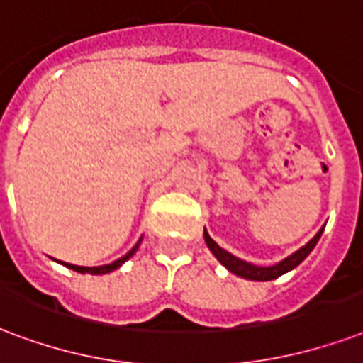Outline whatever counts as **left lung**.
Returning a JSON list of instances; mask_svg holds the SVG:
<instances>
[{
	"instance_id": "8db88e82",
	"label": "left lung",
	"mask_w": 363,
	"mask_h": 363,
	"mask_svg": "<svg viewBox=\"0 0 363 363\" xmlns=\"http://www.w3.org/2000/svg\"><path fill=\"white\" fill-rule=\"evenodd\" d=\"M322 232L323 228L318 232L316 236L312 238L306 245H303V247L298 249V251H295L293 255H289L287 259L280 261L278 264H274V267H257V264H251V262H245L242 261V259H238V257H234L232 253H228L226 249L220 247L217 242H213V238L207 234V230H203V238H206L207 247L211 249L213 255L217 257V261L220 262L223 267L228 268L232 274H236L240 278H245V280L268 281L276 280V278H280L281 274L289 272V270H293L295 267H298L306 257L311 255L312 249L316 247V243L318 240H320V236H322Z\"/></svg>"
}]
</instances>
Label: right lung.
Segmentation results:
<instances>
[{"label": "right lung", "instance_id": "add662e5", "mask_svg": "<svg viewBox=\"0 0 363 363\" xmlns=\"http://www.w3.org/2000/svg\"><path fill=\"white\" fill-rule=\"evenodd\" d=\"M138 245H140V240H138L137 243H135V247L129 251V253H125V255L121 257V259H118V261L110 262V264H102V267H76V264H68V262H62L65 267L72 268V270H76V272H82V274H108L112 272V270H116V268H120L123 262L129 259V257L135 255V251L138 249Z\"/></svg>", "mask_w": 363, "mask_h": 363}]
</instances>
